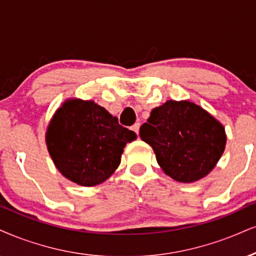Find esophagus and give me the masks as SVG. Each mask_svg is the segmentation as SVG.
<instances>
[{
    "label": "esophagus",
    "mask_w": 256,
    "mask_h": 256,
    "mask_svg": "<svg viewBox=\"0 0 256 256\" xmlns=\"http://www.w3.org/2000/svg\"><path fill=\"white\" fill-rule=\"evenodd\" d=\"M132 129L138 135V130H140V123H135V124L132 127Z\"/></svg>",
    "instance_id": "obj_1"
}]
</instances>
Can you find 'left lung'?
Returning <instances> with one entry per match:
<instances>
[{"label":"left lung","mask_w":256,"mask_h":256,"mask_svg":"<svg viewBox=\"0 0 256 256\" xmlns=\"http://www.w3.org/2000/svg\"><path fill=\"white\" fill-rule=\"evenodd\" d=\"M162 171L176 182L200 180L216 166L226 148L223 126L200 106L167 100L140 128Z\"/></svg>","instance_id":"1"}]
</instances>
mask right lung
I'll use <instances>...</instances> for the list:
<instances>
[{
    "label": "right lung",
    "mask_w": 256,
    "mask_h": 256,
    "mask_svg": "<svg viewBox=\"0 0 256 256\" xmlns=\"http://www.w3.org/2000/svg\"><path fill=\"white\" fill-rule=\"evenodd\" d=\"M136 138L92 100H70L51 120L46 133L50 156L68 180L83 186L100 184L115 172L123 148Z\"/></svg>",
    "instance_id": "right-lung-1"
}]
</instances>
